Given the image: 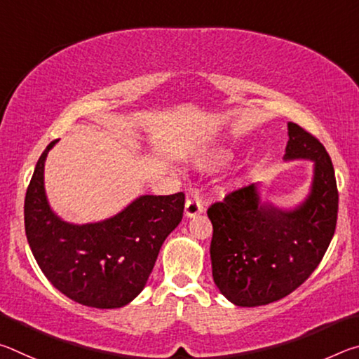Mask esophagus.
Listing matches in <instances>:
<instances>
[{"label":"esophagus","instance_id":"obj_1","mask_svg":"<svg viewBox=\"0 0 359 359\" xmlns=\"http://www.w3.org/2000/svg\"><path fill=\"white\" fill-rule=\"evenodd\" d=\"M203 201L198 196H191L187 199L185 203V215L187 217H196L203 212Z\"/></svg>","mask_w":359,"mask_h":359}]
</instances>
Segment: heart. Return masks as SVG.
Returning <instances> with one entry per match:
<instances>
[{"label": "heart", "instance_id": "heart-1", "mask_svg": "<svg viewBox=\"0 0 359 359\" xmlns=\"http://www.w3.org/2000/svg\"><path fill=\"white\" fill-rule=\"evenodd\" d=\"M231 158H233V154H231V151H228V150H222V151H218V154H215V155H212L208 161H205V165L204 166H208V168H218V166H223V165H226V163H229L231 161Z\"/></svg>", "mask_w": 359, "mask_h": 359}]
</instances>
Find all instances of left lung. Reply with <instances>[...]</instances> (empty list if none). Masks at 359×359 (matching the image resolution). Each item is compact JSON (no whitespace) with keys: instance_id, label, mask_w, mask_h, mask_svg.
I'll return each instance as SVG.
<instances>
[{"instance_id":"left-lung-1","label":"left lung","mask_w":359,"mask_h":359,"mask_svg":"<svg viewBox=\"0 0 359 359\" xmlns=\"http://www.w3.org/2000/svg\"><path fill=\"white\" fill-rule=\"evenodd\" d=\"M285 160H312L309 196L293 210L261 203L257 185H247L214 203L208 215L212 276L236 306L257 307L282 299L317 269L336 231L339 193L331 158L317 137L288 123Z\"/></svg>"}]
</instances>
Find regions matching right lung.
<instances>
[{"label": "right lung", "instance_id": "obj_1", "mask_svg": "<svg viewBox=\"0 0 359 359\" xmlns=\"http://www.w3.org/2000/svg\"><path fill=\"white\" fill-rule=\"evenodd\" d=\"M39 156L25 196V233L47 280L69 299L117 309L144 290L163 242L184 217L185 194H144L104 222L71 224L53 214L44 191Z\"/></svg>", "mask_w": 359, "mask_h": 359}]
</instances>
